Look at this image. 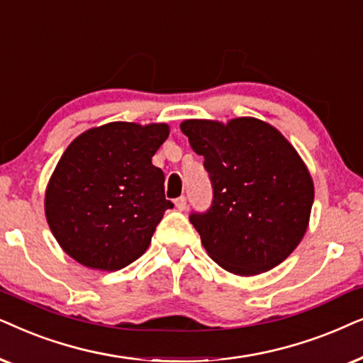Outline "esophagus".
<instances>
[{
  "instance_id": "obj_1",
  "label": "esophagus",
  "mask_w": 363,
  "mask_h": 363,
  "mask_svg": "<svg viewBox=\"0 0 363 363\" xmlns=\"http://www.w3.org/2000/svg\"><path fill=\"white\" fill-rule=\"evenodd\" d=\"M174 204H176V209L177 211H186V207H187V201H186V197H179V199H176V202H174Z\"/></svg>"
}]
</instances>
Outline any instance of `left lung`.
I'll return each mask as SVG.
<instances>
[{
    "instance_id": "obj_1",
    "label": "left lung",
    "mask_w": 363,
    "mask_h": 363,
    "mask_svg": "<svg viewBox=\"0 0 363 363\" xmlns=\"http://www.w3.org/2000/svg\"><path fill=\"white\" fill-rule=\"evenodd\" d=\"M181 131L204 156L214 189L211 209L191 216L207 255L240 277L284 262L306 235L313 204L312 176L296 147L249 116L187 119Z\"/></svg>"
}]
</instances>
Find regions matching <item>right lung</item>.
Returning <instances> with one entry per match:
<instances>
[{
	"label": "right lung",
	"instance_id": "right-lung-1",
	"mask_svg": "<svg viewBox=\"0 0 363 363\" xmlns=\"http://www.w3.org/2000/svg\"><path fill=\"white\" fill-rule=\"evenodd\" d=\"M166 123L116 121L79 134L66 147L45 192L48 225L61 249L89 269H124L141 257L174 204L152 156Z\"/></svg>",
	"mask_w": 363,
	"mask_h": 363
}]
</instances>
